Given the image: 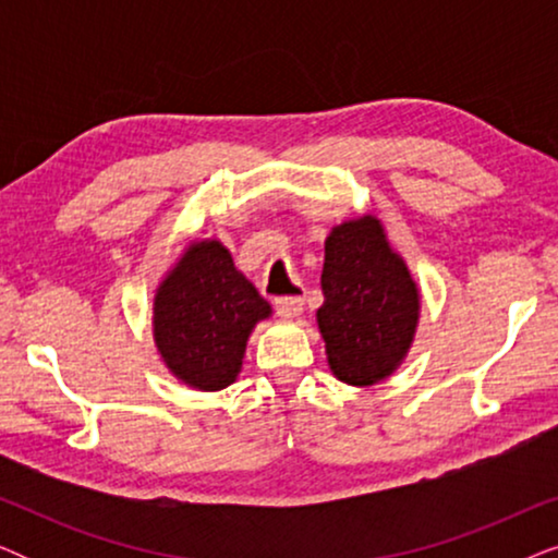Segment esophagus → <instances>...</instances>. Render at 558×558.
Instances as JSON below:
<instances>
[{
  "instance_id": "1",
  "label": "esophagus",
  "mask_w": 558,
  "mask_h": 558,
  "mask_svg": "<svg viewBox=\"0 0 558 558\" xmlns=\"http://www.w3.org/2000/svg\"><path fill=\"white\" fill-rule=\"evenodd\" d=\"M274 307H277L279 317L296 319L304 310V300L302 296H277V300H274Z\"/></svg>"
}]
</instances>
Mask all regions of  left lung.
<instances>
[{
	"mask_svg": "<svg viewBox=\"0 0 558 558\" xmlns=\"http://www.w3.org/2000/svg\"><path fill=\"white\" fill-rule=\"evenodd\" d=\"M317 327L327 365L348 386H376L407 361L422 294L376 216L350 218L325 241Z\"/></svg>",
	"mask_w": 558,
	"mask_h": 558,
	"instance_id": "obj_1",
	"label": "left lung"
}]
</instances>
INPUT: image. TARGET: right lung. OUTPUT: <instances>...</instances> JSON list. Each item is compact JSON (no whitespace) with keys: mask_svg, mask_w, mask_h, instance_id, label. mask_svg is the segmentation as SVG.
<instances>
[{"mask_svg":"<svg viewBox=\"0 0 558 558\" xmlns=\"http://www.w3.org/2000/svg\"><path fill=\"white\" fill-rule=\"evenodd\" d=\"M271 304L235 269L218 239L190 241L151 302L157 353L174 378L220 391L239 378L246 342Z\"/></svg>","mask_w":558,"mask_h":558,"instance_id":"right-lung-1","label":"right lung"}]
</instances>
